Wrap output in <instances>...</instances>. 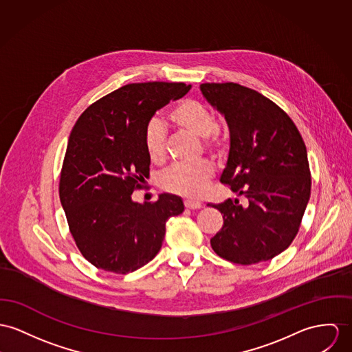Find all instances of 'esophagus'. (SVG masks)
<instances>
[{
  "mask_svg": "<svg viewBox=\"0 0 352 352\" xmlns=\"http://www.w3.org/2000/svg\"><path fill=\"white\" fill-rule=\"evenodd\" d=\"M185 206L188 209H201L202 204L199 201H195V199H185Z\"/></svg>",
  "mask_w": 352,
  "mask_h": 352,
  "instance_id": "1",
  "label": "esophagus"
}]
</instances>
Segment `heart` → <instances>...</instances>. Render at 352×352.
I'll use <instances>...</instances> for the list:
<instances>
[{"mask_svg": "<svg viewBox=\"0 0 352 352\" xmlns=\"http://www.w3.org/2000/svg\"><path fill=\"white\" fill-rule=\"evenodd\" d=\"M170 120L181 130L202 138L206 151L218 155L225 148V140L217 129L216 119L212 111L195 99L178 102L168 113ZM144 148L148 158L155 163L166 158V131L157 120H150L143 131ZM214 174L212 163L206 161L191 164H174L164 170L160 177L161 188L194 198L201 195Z\"/></svg>", "mask_w": 352, "mask_h": 352, "instance_id": "b5f03b06", "label": "heart"}]
</instances>
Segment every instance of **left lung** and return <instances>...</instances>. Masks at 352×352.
<instances>
[{"instance_id": "obj_1", "label": "left lung", "mask_w": 352, "mask_h": 352, "mask_svg": "<svg viewBox=\"0 0 352 352\" xmlns=\"http://www.w3.org/2000/svg\"><path fill=\"white\" fill-rule=\"evenodd\" d=\"M228 123L230 148L221 182L246 197L210 205L223 225L210 243L230 263L250 265L284 252L298 234L311 195L304 140L292 119L268 98L237 82L199 85Z\"/></svg>"}]
</instances>
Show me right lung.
<instances>
[{
    "label": "right lung",
    "mask_w": 352,
    "mask_h": 352,
    "mask_svg": "<svg viewBox=\"0 0 352 352\" xmlns=\"http://www.w3.org/2000/svg\"><path fill=\"white\" fill-rule=\"evenodd\" d=\"M185 82H133L85 109L75 123L58 194L82 257L99 270L126 274L150 263L162 246L166 221L184 212L182 198L163 192L134 202L148 178L143 131L154 113L185 96Z\"/></svg>",
    "instance_id": "right-lung-1"
}]
</instances>
